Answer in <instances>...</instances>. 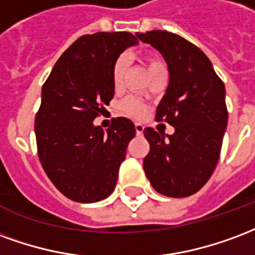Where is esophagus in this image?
Returning a JSON list of instances; mask_svg holds the SVG:
<instances>
[{
    "label": "esophagus",
    "instance_id": "obj_1",
    "mask_svg": "<svg viewBox=\"0 0 255 255\" xmlns=\"http://www.w3.org/2000/svg\"><path fill=\"white\" fill-rule=\"evenodd\" d=\"M134 128H135V133H137V135L142 134V131H144V125H142V124L137 122V124L134 125Z\"/></svg>",
    "mask_w": 255,
    "mask_h": 255
}]
</instances>
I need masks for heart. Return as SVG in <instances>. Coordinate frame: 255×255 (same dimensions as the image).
Segmentation results:
<instances>
[{
	"label": "heart",
	"mask_w": 255,
	"mask_h": 255,
	"mask_svg": "<svg viewBox=\"0 0 255 255\" xmlns=\"http://www.w3.org/2000/svg\"><path fill=\"white\" fill-rule=\"evenodd\" d=\"M145 64L146 68H148V72H149L150 79L156 76V74L163 73L166 72V66L161 62V59L156 55H146L145 57ZM126 66H128V62H126L125 57H120V58L115 61L114 66H113V84L117 89L121 88V85L124 83V77H125ZM121 110L122 113H125L126 115L129 117H133V118H144L146 114V106L141 102L140 99L137 98H126L122 103H121Z\"/></svg>",
	"instance_id": "obj_1"
}]
</instances>
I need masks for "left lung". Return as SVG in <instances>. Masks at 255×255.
<instances>
[{
	"label": "left lung",
	"mask_w": 255,
	"mask_h": 255,
	"mask_svg": "<svg viewBox=\"0 0 255 255\" xmlns=\"http://www.w3.org/2000/svg\"><path fill=\"white\" fill-rule=\"evenodd\" d=\"M166 61L170 83L156 110V121L175 128L164 134L144 129L150 145L144 171L163 196L183 198L205 185L216 168L226 133V88L212 62L197 46L167 31L137 32Z\"/></svg>",
	"instance_id": "8db88e82"
}]
</instances>
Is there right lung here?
<instances>
[{
  "instance_id": "add662e5",
  "label": "right lung",
  "mask_w": 255,
  "mask_h": 255,
  "mask_svg": "<svg viewBox=\"0 0 255 255\" xmlns=\"http://www.w3.org/2000/svg\"><path fill=\"white\" fill-rule=\"evenodd\" d=\"M137 43L125 31L84 35L59 57L42 87L35 118L39 160L72 201L96 202L114 191L134 124L120 117L103 130L94 120L114 98L115 61Z\"/></svg>"
}]
</instances>
